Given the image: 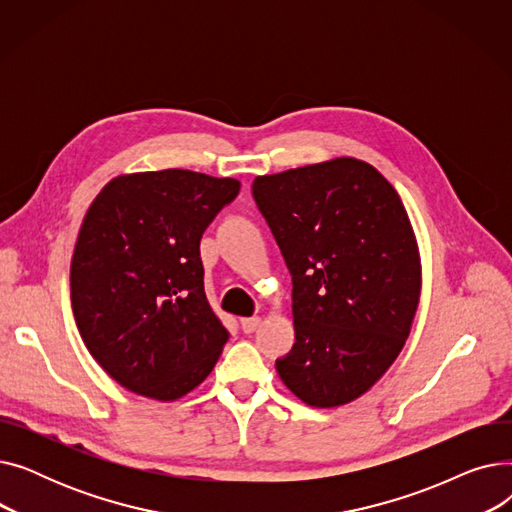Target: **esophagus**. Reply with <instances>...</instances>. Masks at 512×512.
<instances>
[{
    "instance_id": "esophagus-1",
    "label": "esophagus",
    "mask_w": 512,
    "mask_h": 512,
    "mask_svg": "<svg viewBox=\"0 0 512 512\" xmlns=\"http://www.w3.org/2000/svg\"><path fill=\"white\" fill-rule=\"evenodd\" d=\"M261 326V319L259 317H242L240 319V328L245 334H253L257 328Z\"/></svg>"
}]
</instances>
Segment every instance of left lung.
Instances as JSON below:
<instances>
[{"mask_svg": "<svg viewBox=\"0 0 512 512\" xmlns=\"http://www.w3.org/2000/svg\"><path fill=\"white\" fill-rule=\"evenodd\" d=\"M253 199L292 276L294 342L282 382L311 407L346 405L409 338L421 265L405 205L355 157L257 176Z\"/></svg>", "mask_w": 512, "mask_h": 512, "instance_id": "1", "label": "left lung"}]
</instances>
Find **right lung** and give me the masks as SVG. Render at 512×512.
I'll use <instances>...</instances> for the list:
<instances>
[{"instance_id": "obj_1", "label": "right lung", "mask_w": 512, "mask_h": 512, "mask_svg": "<svg viewBox=\"0 0 512 512\" xmlns=\"http://www.w3.org/2000/svg\"><path fill=\"white\" fill-rule=\"evenodd\" d=\"M238 191L234 178L161 170L114 178L89 207L72 311L93 359L130 392L180 398L220 359L230 334L207 303L199 245Z\"/></svg>"}]
</instances>
